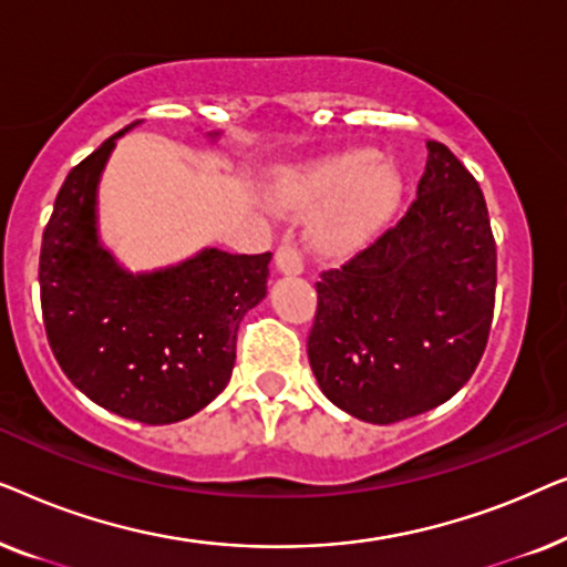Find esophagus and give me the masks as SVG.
I'll list each match as a JSON object with an SVG mask.
<instances>
[{"label": "esophagus", "mask_w": 567, "mask_h": 567, "mask_svg": "<svg viewBox=\"0 0 567 567\" xmlns=\"http://www.w3.org/2000/svg\"><path fill=\"white\" fill-rule=\"evenodd\" d=\"M276 270L281 276H299L305 270V260H301V252L297 250V245L284 243L276 252Z\"/></svg>", "instance_id": "34e87169"}]
</instances>
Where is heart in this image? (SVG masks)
<instances>
[{"instance_id": "1", "label": "heart", "mask_w": 567, "mask_h": 567, "mask_svg": "<svg viewBox=\"0 0 567 567\" xmlns=\"http://www.w3.org/2000/svg\"><path fill=\"white\" fill-rule=\"evenodd\" d=\"M400 196L398 165L379 159L367 146L281 169L274 185V204L281 212L309 216L328 206L312 231L315 245L324 252H343L361 245L390 219Z\"/></svg>"}]
</instances>
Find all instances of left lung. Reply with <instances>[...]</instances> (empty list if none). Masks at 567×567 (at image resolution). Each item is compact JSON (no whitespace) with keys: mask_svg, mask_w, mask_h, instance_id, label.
Returning <instances> with one entry per match:
<instances>
[{"mask_svg":"<svg viewBox=\"0 0 567 567\" xmlns=\"http://www.w3.org/2000/svg\"><path fill=\"white\" fill-rule=\"evenodd\" d=\"M429 159L408 214L317 281L309 367L332 405L398 423L452 400L483 359L495 305V239L460 159Z\"/></svg>","mask_w":567,"mask_h":567,"instance_id":"1","label":"left lung"}]
</instances>
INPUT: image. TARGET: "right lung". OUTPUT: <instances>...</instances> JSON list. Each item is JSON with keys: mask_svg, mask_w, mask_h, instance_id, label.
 Wrapping results in <instances>:
<instances>
[{"mask_svg": "<svg viewBox=\"0 0 567 567\" xmlns=\"http://www.w3.org/2000/svg\"><path fill=\"white\" fill-rule=\"evenodd\" d=\"M105 138L61 185L41 247V307L59 367L100 408L146 425L185 421L229 384L243 317L268 293L270 252L204 247L175 266L128 270L100 239ZM221 136L208 131L206 138Z\"/></svg>", "mask_w": 567, "mask_h": 567, "instance_id": "right-lung-1", "label": "right lung"}]
</instances>
